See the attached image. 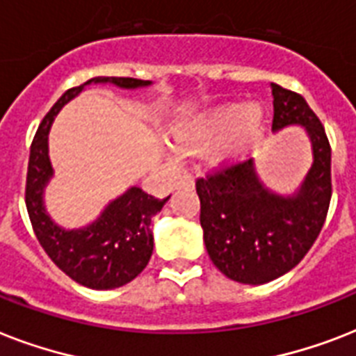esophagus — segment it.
I'll list each match as a JSON object with an SVG mask.
<instances>
[{"label": "esophagus", "instance_id": "esophagus-1", "mask_svg": "<svg viewBox=\"0 0 356 356\" xmlns=\"http://www.w3.org/2000/svg\"><path fill=\"white\" fill-rule=\"evenodd\" d=\"M177 186H188V188H192V186H194V177H192V175H188V173H184V175H181V177H179Z\"/></svg>", "mask_w": 356, "mask_h": 356}]
</instances>
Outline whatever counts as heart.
I'll use <instances>...</instances> for the list:
<instances>
[{
  "label": "heart",
  "instance_id": "b5f03b06",
  "mask_svg": "<svg viewBox=\"0 0 356 356\" xmlns=\"http://www.w3.org/2000/svg\"><path fill=\"white\" fill-rule=\"evenodd\" d=\"M262 131V111L259 107L227 105L195 118L177 129L175 140L186 151L216 145L212 156L216 162H233L245 155Z\"/></svg>",
  "mask_w": 356,
  "mask_h": 356
}]
</instances>
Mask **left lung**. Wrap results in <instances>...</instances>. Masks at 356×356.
<instances>
[{
  "mask_svg": "<svg viewBox=\"0 0 356 356\" xmlns=\"http://www.w3.org/2000/svg\"><path fill=\"white\" fill-rule=\"evenodd\" d=\"M271 129L299 123L312 142L314 164L298 194L281 197L268 192L251 159L222 162L195 181L209 257L223 275L243 284H264L296 268L320 236L331 205L325 127L303 96L279 85H271Z\"/></svg>",
  "mask_w": 356,
  "mask_h": 356,
  "instance_id": "8db88e82",
  "label": "left lung"
}]
</instances>
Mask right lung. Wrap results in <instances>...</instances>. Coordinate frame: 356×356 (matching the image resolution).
Returning a JSON list of instances; mask_svg holds the SVG:
<instances>
[{
    "instance_id": "1",
    "label": "right lung",
    "mask_w": 356,
    "mask_h": 356,
    "mask_svg": "<svg viewBox=\"0 0 356 356\" xmlns=\"http://www.w3.org/2000/svg\"><path fill=\"white\" fill-rule=\"evenodd\" d=\"M92 81H111L123 88L149 85V81L133 77H96L88 83ZM85 85L74 86L64 92V96L49 108V113L38 125L31 144L25 179V207L29 212L33 231L53 264L83 286L108 290L127 284L147 266L153 253L151 218L161 211L170 195L159 200L142 188L133 186L122 197L111 203L96 223L79 231H64L49 220L42 205V190L53 173L47 156V133L55 114L72 97L77 96Z\"/></svg>"
}]
</instances>
